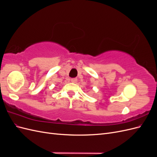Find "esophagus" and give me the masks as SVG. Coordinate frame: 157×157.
Segmentation results:
<instances>
[{"label":"esophagus","mask_w":157,"mask_h":157,"mask_svg":"<svg viewBox=\"0 0 157 157\" xmlns=\"http://www.w3.org/2000/svg\"><path fill=\"white\" fill-rule=\"evenodd\" d=\"M71 81L72 82H73V83L77 82V78H72V79L71 80Z\"/></svg>","instance_id":"34e87169"}]
</instances>
